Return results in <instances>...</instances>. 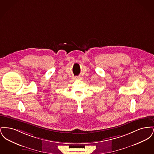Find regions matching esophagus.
I'll list each match as a JSON object with an SVG mask.
<instances>
[{
  "label": "esophagus",
  "instance_id": "34e87169",
  "mask_svg": "<svg viewBox=\"0 0 154 154\" xmlns=\"http://www.w3.org/2000/svg\"><path fill=\"white\" fill-rule=\"evenodd\" d=\"M76 79H80V77H77Z\"/></svg>",
  "mask_w": 154,
  "mask_h": 154
}]
</instances>
